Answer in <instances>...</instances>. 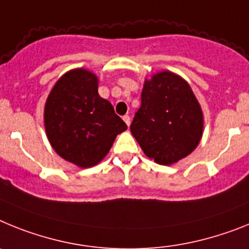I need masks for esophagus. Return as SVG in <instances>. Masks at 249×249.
I'll return each instance as SVG.
<instances>
[{
	"label": "esophagus",
	"mask_w": 249,
	"mask_h": 249,
	"mask_svg": "<svg viewBox=\"0 0 249 249\" xmlns=\"http://www.w3.org/2000/svg\"><path fill=\"white\" fill-rule=\"evenodd\" d=\"M123 120H124L125 124H126L127 126L130 125V116H129V115H124V116H123Z\"/></svg>",
	"instance_id": "esophagus-1"
}]
</instances>
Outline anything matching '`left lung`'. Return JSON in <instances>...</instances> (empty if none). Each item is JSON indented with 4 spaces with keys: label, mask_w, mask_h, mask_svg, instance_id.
I'll return each mask as SVG.
<instances>
[{
    "label": "left lung",
    "mask_w": 249,
    "mask_h": 249,
    "mask_svg": "<svg viewBox=\"0 0 249 249\" xmlns=\"http://www.w3.org/2000/svg\"><path fill=\"white\" fill-rule=\"evenodd\" d=\"M130 131L155 163L170 165L189 155L203 131L202 109L190 86L169 71L146 80Z\"/></svg>",
    "instance_id": "1"
}]
</instances>
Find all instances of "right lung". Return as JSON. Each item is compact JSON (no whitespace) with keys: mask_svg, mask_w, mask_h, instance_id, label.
<instances>
[{"mask_svg":"<svg viewBox=\"0 0 249 249\" xmlns=\"http://www.w3.org/2000/svg\"><path fill=\"white\" fill-rule=\"evenodd\" d=\"M45 129L60 157L90 168L103 160L116 135L127 126L111 104L99 96L98 77L76 69L65 73L50 92Z\"/></svg>","mask_w":249,"mask_h":249,"instance_id":"obj_1","label":"right lung"}]
</instances>
